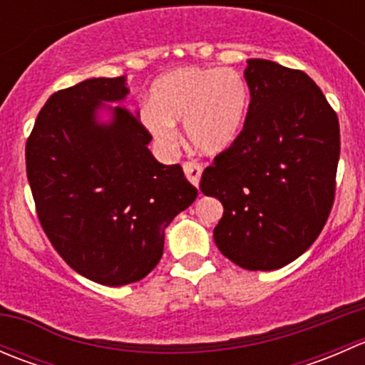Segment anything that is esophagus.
Wrapping results in <instances>:
<instances>
[{"label": "esophagus", "instance_id": "obj_1", "mask_svg": "<svg viewBox=\"0 0 365 365\" xmlns=\"http://www.w3.org/2000/svg\"><path fill=\"white\" fill-rule=\"evenodd\" d=\"M183 173H185L187 180H189L192 185H200L201 173H203V165L196 160H185L183 162Z\"/></svg>", "mask_w": 365, "mask_h": 365}]
</instances>
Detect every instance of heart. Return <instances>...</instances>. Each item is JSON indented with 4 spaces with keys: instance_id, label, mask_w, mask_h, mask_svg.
Returning a JSON list of instances; mask_svg holds the SVG:
<instances>
[{
    "instance_id": "1",
    "label": "heart",
    "mask_w": 365,
    "mask_h": 365,
    "mask_svg": "<svg viewBox=\"0 0 365 365\" xmlns=\"http://www.w3.org/2000/svg\"><path fill=\"white\" fill-rule=\"evenodd\" d=\"M249 88L233 68L185 67L162 73L139 111L146 130L169 146L176 121H183L190 145L203 153L230 148L244 128Z\"/></svg>"
}]
</instances>
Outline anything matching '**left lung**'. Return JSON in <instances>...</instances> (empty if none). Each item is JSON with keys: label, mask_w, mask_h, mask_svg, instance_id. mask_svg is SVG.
<instances>
[{"label": "left lung", "mask_w": 365, "mask_h": 365, "mask_svg": "<svg viewBox=\"0 0 365 365\" xmlns=\"http://www.w3.org/2000/svg\"><path fill=\"white\" fill-rule=\"evenodd\" d=\"M251 102L237 141L200 189L224 206L219 251L247 270H277L314 244L336 200L339 120L305 72L249 60Z\"/></svg>", "instance_id": "1"}]
</instances>
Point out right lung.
<instances>
[{"instance_id":"add662e5","label":"right lung","mask_w":365,"mask_h":365,"mask_svg":"<svg viewBox=\"0 0 365 365\" xmlns=\"http://www.w3.org/2000/svg\"><path fill=\"white\" fill-rule=\"evenodd\" d=\"M127 77H98L56 91L26 141L36 217L77 274L106 286L141 281L160 261L164 230L197 189L182 165L150 153L152 134L125 106L95 123L102 101H121Z\"/></svg>"}]
</instances>
